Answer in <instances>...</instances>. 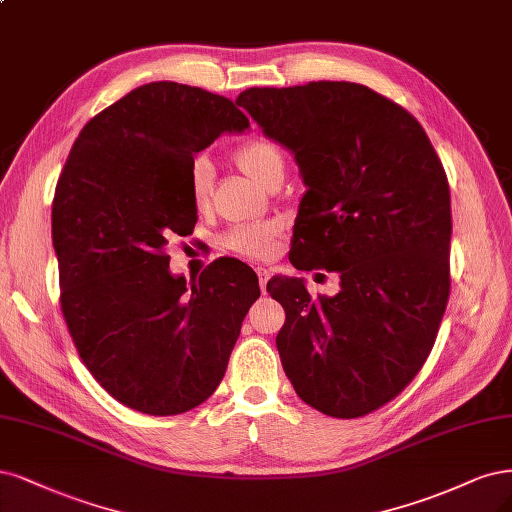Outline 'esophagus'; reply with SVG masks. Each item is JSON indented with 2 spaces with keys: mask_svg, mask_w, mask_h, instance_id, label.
<instances>
[{
  "mask_svg": "<svg viewBox=\"0 0 512 512\" xmlns=\"http://www.w3.org/2000/svg\"><path fill=\"white\" fill-rule=\"evenodd\" d=\"M256 275H258V286H260V290L264 292L267 290V281H269V269H264V267H258L256 269Z\"/></svg>",
  "mask_w": 512,
  "mask_h": 512,
  "instance_id": "1",
  "label": "esophagus"
}]
</instances>
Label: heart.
Returning <instances> with one entry per match:
<instances>
[{"mask_svg":"<svg viewBox=\"0 0 512 512\" xmlns=\"http://www.w3.org/2000/svg\"><path fill=\"white\" fill-rule=\"evenodd\" d=\"M239 165L248 171L260 184L279 169H284V154L269 142V139H250L237 150ZM190 197L197 207H203L209 199L211 186H214V163L207 154H197L188 173ZM279 233L277 222H245L233 226L224 237V245L241 256L260 258L267 256L273 248V241Z\"/></svg>","mask_w":512,"mask_h":512,"instance_id":"b5f03b06","label":"heart"}]
</instances>
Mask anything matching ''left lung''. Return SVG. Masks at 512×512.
<instances>
[{"label": "left lung", "instance_id": "left-lung-1", "mask_svg": "<svg viewBox=\"0 0 512 512\" xmlns=\"http://www.w3.org/2000/svg\"><path fill=\"white\" fill-rule=\"evenodd\" d=\"M286 146L307 186L290 262L341 277L337 296L273 277L277 351L309 407L354 419L424 366L449 301L451 197L443 163L402 105L354 82L248 88L237 97Z\"/></svg>", "mask_w": 512, "mask_h": 512}]
</instances>
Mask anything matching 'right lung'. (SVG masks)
<instances>
[{"instance_id":"obj_1","label":"right lung","mask_w":512,"mask_h":512,"mask_svg":"<svg viewBox=\"0 0 512 512\" xmlns=\"http://www.w3.org/2000/svg\"><path fill=\"white\" fill-rule=\"evenodd\" d=\"M250 120L222 95L150 82L80 131L52 199L61 311L105 392L146 415H180L220 385L258 277L235 258L190 288L167 243L192 235L195 154Z\"/></svg>"}]
</instances>
